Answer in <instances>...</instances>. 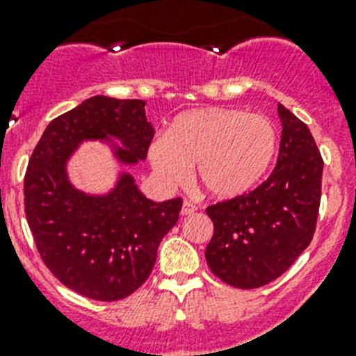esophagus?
I'll return each mask as SVG.
<instances>
[{
    "mask_svg": "<svg viewBox=\"0 0 356 356\" xmlns=\"http://www.w3.org/2000/svg\"><path fill=\"white\" fill-rule=\"evenodd\" d=\"M196 210H198V208H196L195 204L191 203V201H184V204H182L181 213H182V215H191V213H195Z\"/></svg>",
    "mask_w": 356,
    "mask_h": 356,
    "instance_id": "1",
    "label": "esophagus"
}]
</instances>
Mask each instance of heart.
Listing matches in <instances>:
<instances>
[{
    "label": "heart",
    "mask_w": 356,
    "mask_h": 356,
    "mask_svg": "<svg viewBox=\"0 0 356 356\" xmlns=\"http://www.w3.org/2000/svg\"><path fill=\"white\" fill-rule=\"evenodd\" d=\"M277 149V129L261 113L207 106L177 115L165 138L149 146V163L163 186L182 184L195 167L213 198L245 195L261 179Z\"/></svg>",
    "instance_id": "1"
}]
</instances>
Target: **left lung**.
Masks as SVG:
<instances>
[{"mask_svg":"<svg viewBox=\"0 0 356 356\" xmlns=\"http://www.w3.org/2000/svg\"><path fill=\"white\" fill-rule=\"evenodd\" d=\"M277 165L257 189L207 208L213 236L204 257L225 284L254 289L281 277L314 238L324 160L307 124L286 106Z\"/></svg>","mask_w":356,"mask_h":356,"instance_id":"1","label":"left lung"}]
</instances>
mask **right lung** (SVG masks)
Masks as SVG:
<instances>
[{
    "mask_svg": "<svg viewBox=\"0 0 356 356\" xmlns=\"http://www.w3.org/2000/svg\"><path fill=\"white\" fill-rule=\"evenodd\" d=\"M145 105L86 99L49 122L25 172V217L42 261L63 286L91 300H124L149 277L158 245L182 208L181 198L148 200L129 174L105 196L86 195L67 177V160L88 139H118L122 163L145 160L155 134Z\"/></svg>",
    "mask_w": 356,
    "mask_h": 356,
    "instance_id": "1",
    "label": "right lung"
}]
</instances>
